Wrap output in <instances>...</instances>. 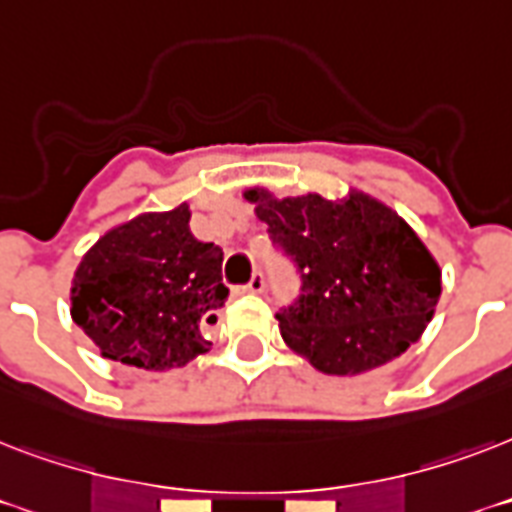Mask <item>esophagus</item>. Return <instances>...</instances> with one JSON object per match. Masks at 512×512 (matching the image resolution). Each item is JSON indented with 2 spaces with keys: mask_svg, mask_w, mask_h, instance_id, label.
Listing matches in <instances>:
<instances>
[{
  "mask_svg": "<svg viewBox=\"0 0 512 512\" xmlns=\"http://www.w3.org/2000/svg\"><path fill=\"white\" fill-rule=\"evenodd\" d=\"M241 289H244V292H252V295H260V292L265 289V276L263 273H255V276H252V279H249Z\"/></svg>",
  "mask_w": 512,
  "mask_h": 512,
  "instance_id": "obj_1",
  "label": "esophagus"
}]
</instances>
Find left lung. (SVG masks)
Returning <instances> with one entry per match:
<instances>
[{
	"instance_id": "obj_1",
	"label": "left lung",
	"mask_w": 512,
	"mask_h": 512,
	"mask_svg": "<svg viewBox=\"0 0 512 512\" xmlns=\"http://www.w3.org/2000/svg\"><path fill=\"white\" fill-rule=\"evenodd\" d=\"M244 199L303 279V295L276 313L295 353L342 377L388 364L420 340L441 297V268L393 209L358 191L329 201L249 188Z\"/></svg>"
}]
</instances>
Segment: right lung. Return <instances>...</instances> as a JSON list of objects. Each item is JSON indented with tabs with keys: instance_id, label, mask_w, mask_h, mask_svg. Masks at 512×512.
<instances>
[{
	"instance_id": "obj_1",
	"label": "right lung",
	"mask_w": 512,
	"mask_h": 512,
	"mask_svg": "<svg viewBox=\"0 0 512 512\" xmlns=\"http://www.w3.org/2000/svg\"><path fill=\"white\" fill-rule=\"evenodd\" d=\"M188 204L111 228L82 257L71 319L111 361L164 372L207 353L225 305L223 249L188 228Z\"/></svg>"
}]
</instances>
